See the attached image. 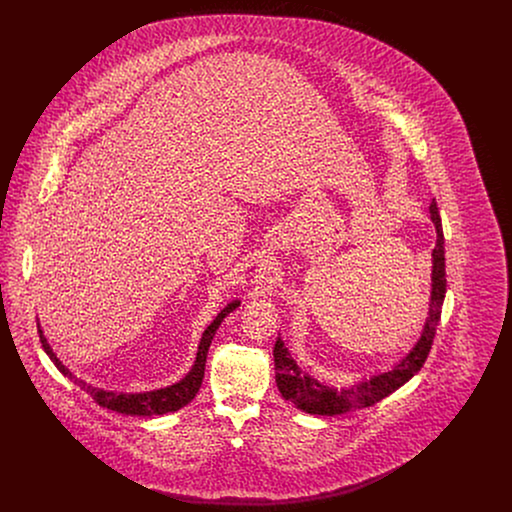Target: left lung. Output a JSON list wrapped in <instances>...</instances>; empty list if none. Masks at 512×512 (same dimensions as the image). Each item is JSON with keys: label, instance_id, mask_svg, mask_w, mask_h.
<instances>
[{"label": "left lung", "instance_id": "obj_1", "mask_svg": "<svg viewBox=\"0 0 512 512\" xmlns=\"http://www.w3.org/2000/svg\"><path fill=\"white\" fill-rule=\"evenodd\" d=\"M430 219L436 226L438 240L434 247V270H432V297H430V317L426 318L424 330L413 351L388 372H382L378 376H372L370 380L361 382L357 386H351L347 390H332L328 386L318 384L315 378L305 374L297 363L293 361L290 351L286 349L280 336L274 343V370H276V386L286 401H292L293 405L301 411L309 414H322V416H334V414L349 413L357 409H365L390 393L399 390L405 382H409L414 374L422 368L428 359V353L432 349L439 317H441V305L445 299V247H443V228L439 219L438 205L432 201L430 205Z\"/></svg>", "mask_w": 512, "mask_h": 512}]
</instances>
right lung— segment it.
<instances>
[{
	"label": "right lung",
	"instance_id": "1",
	"mask_svg": "<svg viewBox=\"0 0 512 512\" xmlns=\"http://www.w3.org/2000/svg\"><path fill=\"white\" fill-rule=\"evenodd\" d=\"M240 305V301L230 303L228 307H224L219 313V317L215 318L209 328L203 332V338L199 341V349H197V357H195L194 366L188 372L186 378H182L178 384H172L169 388L163 390L146 391V393H115V391H103L98 388H92L90 384L78 380L69 368H65L63 363L55 357V353L51 351L48 340L44 338L40 324H38V334L44 351L48 353L49 359L53 361V365L59 368V372H63L67 378H71L76 386H80V390L86 391L99 407L111 409L122 414H132V416H157V414L172 413L182 409L184 405H188L195 397V393L201 388L203 382V374H205V361H207V351L211 340L215 336V332L219 330L222 318L228 313H232L236 307Z\"/></svg>",
	"mask_w": 512,
	"mask_h": 512
}]
</instances>
